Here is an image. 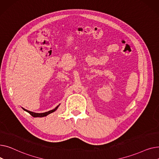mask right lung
Returning <instances> with one entry per match:
<instances>
[{
	"instance_id": "1",
	"label": "right lung",
	"mask_w": 159,
	"mask_h": 159,
	"mask_svg": "<svg viewBox=\"0 0 159 159\" xmlns=\"http://www.w3.org/2000/svg\"><path fill=\"white\" fill-rule=\"evenodd\" d=\"M58 106H57L55 108V109H53V110H50V111H47V112H45V113H37L32 112V111H28V110H26V109H24V108H23V107H22V109H23L24 111H26L28 112L32 116H33V117H43V116H47L48 115H49V114H50V113H52L54 112L55 111H56L57 109L58 108Z\"/></svg>"
}]
</instances>
